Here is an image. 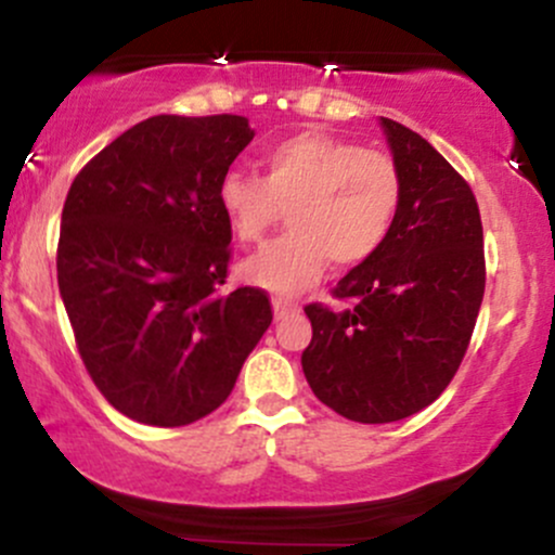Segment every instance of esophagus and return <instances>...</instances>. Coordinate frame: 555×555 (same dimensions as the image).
<instances>
[{
  "label": "esophagus",
  "instance_id": "esophagus-1",
  "mask_svg": "<svg viewBox=\"0 0 555 555\" xmlns=\"http://www.w3.org/2000/svg\"><path fill=\"white\" fill-rule=\"evenodd\" d=\"M273 315L276 318H286V315H295L299 313V305L292 302L289 297H273Z\"/></svg>",
  "mask_w": 555,
  "mask_h": 555
}]
</instances>
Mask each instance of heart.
Returning a JSON list of instances; mask_svg holds the SVG:
<instances>
[{
	"mask_svg": "<svg viewBox=\"0 0 555 555\" xmlns=\"http://www.w3.org/2000/svg\"><path fill=\"white\" fill-rule=\"evenodd\" d=\"M263 180L227 171L219 208L240 242H260L289 208L292 232L242 263V279L271 292L308 289L331 258L352 269L384 247L404 195L399 164L384 151L305 130L266 149Z\"/></svg>",
	"mask_w": 555,
	"mask_h": 555,
	"instance_id": "b5f03b06",
	"label": "heart"
}]
</instances>
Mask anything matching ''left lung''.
<instances>
[{"label": "left lung", "mask_w": 555, "mask_h": 555, "mask_svg": "<svg viewBox=\"0 0 555 555\" xmlns=\"http://www.w3.org/2000/svg\"><path fill=\"white\" fill-rule=\"evenodd\" d=\"M404 195L378 253L334 286L341 308L310 302L302 371L323 404L354 423H397L425 410L460 371L482 292L480 208L436 149L380 117Z\"/></svg>", "instance_id": "obj_1"}]
</instances>
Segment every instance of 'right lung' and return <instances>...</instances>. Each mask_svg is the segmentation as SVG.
<instances>
[{"label": "right lung", "instance_id": "add662e5", "mask_svg": "<svg viewBox=\"0 0 555 555\" xmlns=\"http://www.w3.org/2000/svg\"><path fill=\"white\" fill-rule=\"evenodd\" d=\"M253 135L237 114H158L69 184L60 295L95 388L135 423L211 415L271 326L263 289H224L232 229L219 182Z\"/></svg>", "mask_w": 555, "mask_h": 555}]
</instances>
